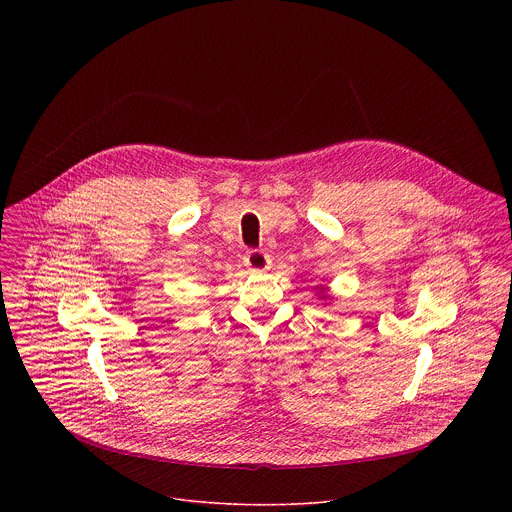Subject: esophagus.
I'll return each mask as SVG.
<instances>
[{"label":"esophagus","instance_id":"1","mask_svg":"<svg viewBox=\"0 0 512 512\" xmlns=\"http://www.w3.org/2000/svg\"><path fill=\"white\" fill-rule=\"evenodd\" d=\"M243 263H245V267L251 269V271H265V269H269V265H271V257H269L265 251L253 249V251H247V253H245Z\"/></svg>","mask_w":512,"mask_h":512}]
</instances>
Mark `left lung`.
Masks as SVG:
<instances>
[{
	"instance_id": "1",
	"label": "left lung",
	"mask_w": 512,
	"mask_h": 512,
	"mask_svg": "<svg viewBox=\"0 0 512 512\" xmlns=\"http://www.w3.org/2000/svg\"><path fill=\"white\" fill-rule=\"evenodd\" d=\"M324 291H326V287H320V298H326V296H324Z\"/></svg>"
}]
</instances>
